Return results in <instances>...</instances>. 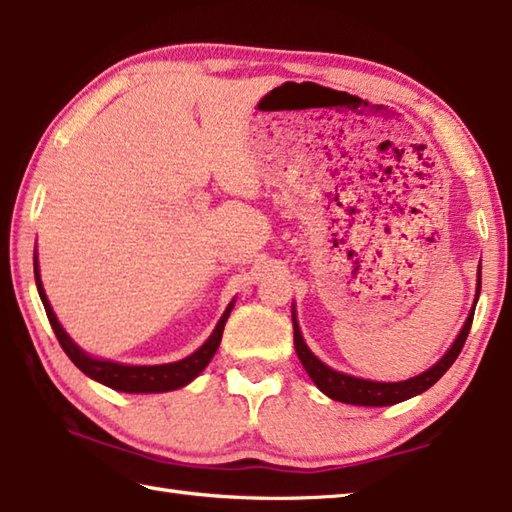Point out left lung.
Listing matches in <instances>:
<instances>
[{"mask_svg": "<svg viewBox=\"0 0 512 512\" xmlns=\"http://www.w3.org/2000/svg\"><path fill=\"white\" fill-rule=\"evenodd\" d=\"M479 291H481V268H479V280H476L474 305L470 309V316H467V320H465L461 334L456 336V341L452 343V348L445 352V357L440 359L436 366H431L427 372H422V375H418V377H411L406 381H388L386 384V381L359 379V377L345 375V372L332 370L307 348V343L300 334L296 311H293L291 314L293 316V343H296L298 359L302 361V366H305L311 381H314V384L327 397H332V400H336V402L357 404V406H391L397 402H404V400H409V397H415V395L427 391V388H431L449 368H452V363L456 361V357L463 350L467 334H470L474 307H476V300H479Z\"/></svg>", "mask_w": 512, "mask_h": 512, "instance_id": "1", "label": "left lung"}]
</instances>
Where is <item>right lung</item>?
<instances>
[{
  "instance_id": "1",
  "label": "right lung",
  "mask_w": 512,
  "mask_h": 512,
  "mask_svg": "<svg viewBox=\"0 0 512 512\" xmlns=\"http://www.w3.org/2000/svg\"><path fill=\"white\" fill-rule=\"evenodd\" d=\"M33 271H36V287L40 293V300H42V305H45L47 318L51 323V329H54L60 348L65 350L67 357L72 359L74 366L79 368L83 375H88L90 379L99 381V384L115 388V391H121V393H167V391H176V388L187 386L189 381L201 375L207 363L212 361L214 352L219 350L225 320H228L232 305H235V302H230L228 309L223 311L221 320L216 323L210 339H207L194 354H189L187 359L162 363V366H126V363L94 359L88 352H83L72 339H69V334L65 332L63 325L58 323L54 309H51V305H49L45 289H42L38 257H36V262H33Z\"/></svg>"
}]
</instances>
